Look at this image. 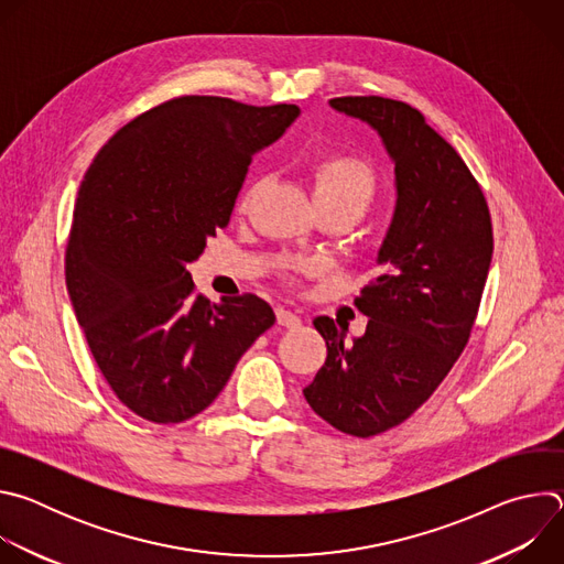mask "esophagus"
I'll return each mask as SVG.
<instances>
[{"label":"esophagus","instance_id":"1","mask_svg":"<svg viewBox=\"0 0 564 564\" xmlns=\"http://www.w3.org/2000/svg\"><path fill=\"white\" fill-rule=\"evenodd\" d=\"M276 321H279V326H283V328H299L301 326V316L294 314L288 307H276Z\"/></svg>","mask_w":564,"mask_h":564}]
</instances>
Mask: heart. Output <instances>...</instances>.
<instances>
[{"label":"heart","instance_id":"1","mask_svg":"<svg viewBox=\"0 0 564 564\" xmlns=\"http://www.w3.org/2000/svg\"><path fill=\"white\" fill-rule=\"evenodd\" d=\"M310 185L316 209L337 207L355 218H359L381 192V178L368 160L341 151L324 153L312 160ZM254 192L257 187L246 194L243 207H248Z\"/></svg>","mask_w":564,"mask_h":564}]
</instances>
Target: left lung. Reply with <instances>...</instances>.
Wrapping results in <instances>:
<instances>
[{
    "mask_svg": "<svg viewBox=\"0 0 564 564\" xmlns=\"http://www.w3.org/2000/svg\"><path fill=\"white\" fill-rule=\"evenodd\" d=\"M368 122L394 163L397 207L377 254L381 272L355 305L370 318L346 330L316 316L328 357L303 394L346 435L372 437L406 422L451 372L468 344L494 257L491 214L459 153L406 102L333 98Z\"/></svg>",
    "mask_w": 564,
    "mask_h": 564,
    "instance_id": "1",
    "label": "left lung"
}]
</instances>
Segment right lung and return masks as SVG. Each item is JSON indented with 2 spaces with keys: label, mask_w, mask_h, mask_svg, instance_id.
Here are the masks:
<instances>
[{
  "label": "right lung",
  "mask_w": 564,
  "mask_h": 564,
  "mask_svg": "<svg viewBox=\"0 0 564 564\" xmlns=\"http://www.w3.org/2000/svg\"><path fill=\"white\" fill-rule=\"evenodd\" d=\"M299 116L216 96L158 105L100 149L77 192L66 290L122 404L153 424L205 411L243 352L274 326L257 294H196L187 263L227 227L252 155Z\"/></svg>",
  "instance_id": "right-lung-1"
}]
</instances>
